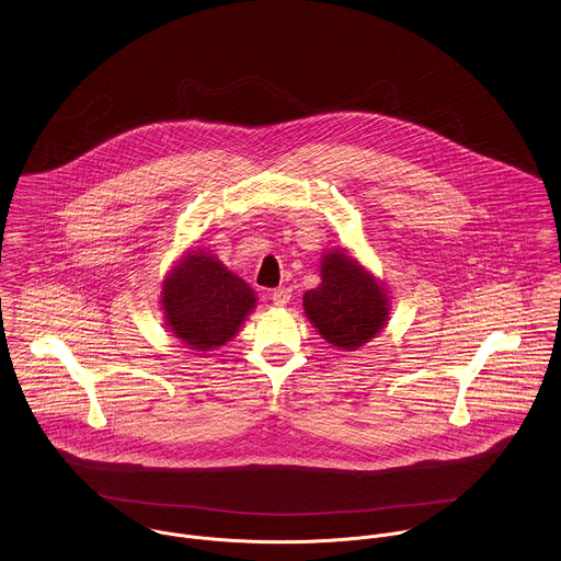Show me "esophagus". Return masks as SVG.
<instances>
[{
    "label": "esophagus",
    "mask_w": 561,
    "mask_h": 561,
    "mask_svg": "<svg viewBox=\"0 0 561 561\" xmlns=\"http://www.w3.org/2000/svg\"><path fill=\"white\" fill-rule=\"evenodd\" d=\"M289 300H291V291H289L287 287H280V289H276V291L272 294V302H274V307H278V309L287 307Z\"/></svg>",
    "instance_id": "34e87169"
}]
</instances>
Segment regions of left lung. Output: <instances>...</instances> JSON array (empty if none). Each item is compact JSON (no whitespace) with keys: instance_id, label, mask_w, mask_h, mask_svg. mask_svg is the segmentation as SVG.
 Returning a JSON list of instances; mask_svg holds the SVG:
<instances>
[{"instance_id":"left-lung-1","label":"left lung","mask_w":561,"mask_h":561,"mask_svg":"<svg viewBox=\"0 0 561 561\" xmlns=\"http://www.w3.org/2000/svg\"><path fill=\"white\" fill-rule=\"evenodd\" d=\"M320 276V285L305 294L302 307L321 339L345 352L376 339L391 313L387 285L345 248L321 254Z\"/></svg>"}]
</instances>
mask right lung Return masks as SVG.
<instances>
[{"label":"right lung","mask_w":561,"mask_h":561,"mask_svg":"<svg viewBox=\"0 0 561 561\" xmlns=\"http://www.w3.org/2000/svg\"><path fill=\"white\" fill-rule=\"evenodd\" d=\"M168 330L192 352H214L233 341L256 309V294L211 250L190 248L161 280Z\"/></svg>","instance_id":"obj_1"}]
</instances>
